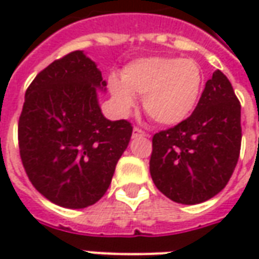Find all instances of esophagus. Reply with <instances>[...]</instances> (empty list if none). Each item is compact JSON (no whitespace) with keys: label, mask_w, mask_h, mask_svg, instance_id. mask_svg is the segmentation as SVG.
Returning a JSON list of instances; mask_svg holds the SVG:
<instances>
[{"label":"esophagus","mask_w":259,"mask_h":259,"mask_svg":"<svg viewBox=\"0 0 259 259\" xmlns=\"http://www.w3.org/2000/svg\"><path fill=\"white\" fill-rule=\"evenodd\" d=\"M146 133L141 129H139V127H135V129H133V135H132L133 139H137V137H146Z\"/></svg>","instance_id":"34e87169"}]
</instances>
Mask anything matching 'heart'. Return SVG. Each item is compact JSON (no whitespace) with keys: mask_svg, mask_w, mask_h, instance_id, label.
Returning a JSON list of instances; mask_svg holds the SVG:
<instances>
[{"mask_svg":"<svg viewBox=\"0 0 259 259\" xmlns=\"http://www.w3.org/2000/svg\"><path fill=\"white\" fill-rule=\"evenodd\" d=\"M109 91L120 115L136 107V97H143V107L157 123L175 126L194 111L204 85L200 65L193 59L152 57L126 65L122 79L112 74Z\"/></svg>","mask_w":259,"mask_h":259,"instance_id":"heart-1","label":"heart"}]
</instances>
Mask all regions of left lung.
Segmentation results:
<instances>
[{"label": "left lung", "mask_w": 259, "mask_h": 259, "mask_svg": "<svg viewBox=\"0 0 259 259\" xmlns=\"http://www.w3.org/2000/svg\"><path fill=\"white\" fill-rule=\"evenodd\" d=\"M240 116L233 87L215 70L190 118L152 137L150 174L158 190L186 205L223 190L239 159Z\"/></svg>", "instance_id": "left-lung-1"}]
</instances>
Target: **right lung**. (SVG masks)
<instances>
[{
  "label": "right lung",
  "mask_w": 259,
  "mask_h": 259,
  "mask_svg": "<svg viewBox=\"0 0 259 259\" xmlns=\"http://www.w3.org/2000/svg\"><path fill=\"white\" fill-rule=\"evenodd\" d=\"M107 81L83 51L54 61L26 91L18 126L20 158L31 185L47 200L79 209L111 185L133 127L101 112Z\"/></svg>",
  "instance_id": "add662e5"
}]
</instances>
